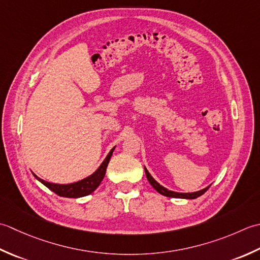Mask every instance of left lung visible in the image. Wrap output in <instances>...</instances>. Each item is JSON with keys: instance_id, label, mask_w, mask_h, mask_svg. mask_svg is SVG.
Wrapping results in <instances>:
<instances>
[{"instance_id": "obj_1", "label": "left lung", "mask_w": 260, "mask_h": 260, "mask_svg": "<svg viewBox=\"0 0 260 260\" xmlns=\"http://www.w3.org/2000/svg\"><path fill=\"white\" fill-rule=\"evenodd\" d=\"M145 172H146V176H147V179L149 181L151 186L155 188L158 193L164 195V197H168V198H176V199H189V200H193V199H197L199 197H201V195L204 194L206 190H208V187H205L203 189L201 190H198V192H193V193H177V192H173V190H169L167 189L166 187L161 186V185L159 183H157L155 179L152 178L151 175L149 174V172L147 171V168L145 167Z\"/></svg>"}]
</instances>
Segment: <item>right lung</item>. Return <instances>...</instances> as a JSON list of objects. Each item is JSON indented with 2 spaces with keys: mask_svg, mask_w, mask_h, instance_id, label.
<instances>
[{
  "mask_svg": "<svg viewBox=\"0 0 260 260\" xmlns=\"http://www.w3.org/2000/svg\"><path fill=\"white\" fill-rule=\"evenodd\" d=\"M114 148L111 149V151L108 153V156L105 157L103 162L101 164V166L91 175V176L84 178V179H82V181H78L76 183H72V184L49 183V182L44 181V179L39 178L38 176H36L35 174L34 175L39 182H41L45 185V186L48 187L50 190H52V192L56 193L57 195H59V197L72 198V199L86 197V195L93 193L94 190L99 187L101 182L103 181V178L105 176V172H107L108 164L110 161L111 156H112Z\"/></svg>",
  "mask_w": 260,
  "mask_h": 260,
  "instance_id": "add662e5",
  "label": "right lung"
}]
</instances>
